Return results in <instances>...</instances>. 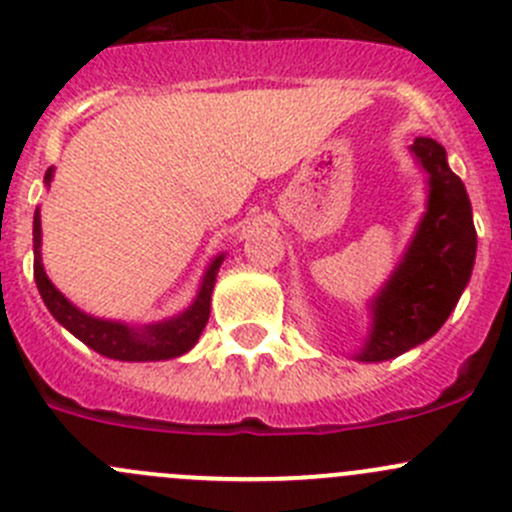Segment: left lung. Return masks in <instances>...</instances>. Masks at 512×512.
<instances>
[{
    "label": "left lung",
    "mask_w": 512,
    "mask_h": 512,
    "mask_svg": "<svg viewBox=\"0 0 512 512\" xmlns=\"http://www.w3.org/2000/svg\"><path fill=\"white\" fill-rule=\"evenodd\" d=\"M411 153L426 173V213L399 265L371 297V327L356 361L394 359L431 339L456 309L476 262L471 200L448 165L446 148L416 138Z\"/></svg>",
    "instance_id": "obj_1"
}]
</instances>
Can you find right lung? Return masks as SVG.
<instances>
[{
    "instance_id": "obj_1",
    "label": "right lung",
    "mask_w": 512,
    "mask_h": 512,
    "mask_svg": "<svg viewBox=\"0 0 512 512\" xmlns=\"http://www.w3.org/2000/svg\"><path fill=\"white\" fill-rule=\"evenodd\" d=\"M54 180V165L46 170L44 185L49 188ZM225 260V252L210 260L205 267L203 280H200L198 294L193 302L183 309L180 314L163 319V322L153 324H126L121 319H103L94 314L84 312L76 307L71 299H66L54 282L46 277L44 262H41V213L39 208L34 210V280L39 287L41 299H44L46 309L51 317L69 329L76 339L94 349L101 356L116 361H165L178 359L185 352L198 344L200 334H203L205 324L210 317V297H213L215 277H218L220 265Z\"/></svg>"
}]
</instances>
